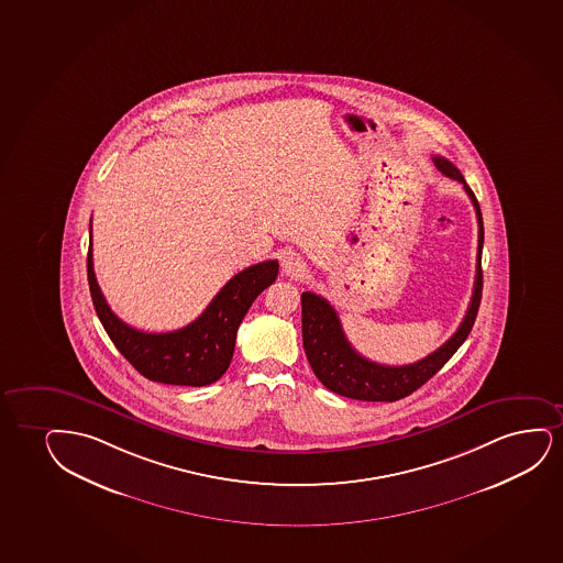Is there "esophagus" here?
<instances>
[{
	"instance_id": "obj_1",
	"label": "esophagus",
	"mask_w": 563,
	"mask_h": 563,
	"mask_svg": "<svg viewBox=\"0 0 563 563\" xmlns=\"http://www.w3.org/2000/svg\"><path fill=\"white\" fill-rule=\"evenodd\" d=\"M282 271L289 278H300L307 272V266H305L300 256L295 255V253H287L282 258Z\"/></svg>"
}]
</instances>
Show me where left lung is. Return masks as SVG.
Returning <instances> with one entry per match:
<instances>
[{"label": "left lung", "instance_id": "8db88e82", "mask_svg": "<svg viewBox=\"0 0 563 563\" xmlns=\"http://www.w3.org/2000/svg\"><path fill=\"white\" fill-rule=\"evenodd\" d=\"M434 164L448 177L463 183L477 217V256L476 282L470 299L468 310L461 325L440 349L409 365H383L371 362L352 349L349 339L342 331L341 320L335 308L328 300L321 299L316 292L305 291L300 295L302 305V344L307 352L308 363L313 375L320 378L321 385L344 398L362 399V401H398L413 394L424 385L428 378L434 377L438 371L449 362L459 346L466 341L476 321L477 308L482 300L484 274H482V250H484V221L482 209L476 196L470 190L461 172L449 159L434 156Z\"/></svg>", "mask_w": 563, "mask_h": 563}]
</instances>
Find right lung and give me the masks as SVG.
I'll return each instance as SVG.
<instances>
[{
  "instance_id": "obj_1",
  "label": "right lung",
  "mask_w": 563,
  "mask_h": 563,
  "mask_svg": "<svg viewBox=\"0 0 563 563\" xmlns=\"http://www.w3.org/2000/svg\"><path fill=\"white\" fill-rule=\"evenodd\" d=\"M278 261H264L235 274L198 320L169 333L131 328L108 307L93 271V243L87 253V279L95 310L110 341L143 377L164 385L207 386L227 373L235 333L253 300L278 278Z\"/></svg>"
}]
</instances>
